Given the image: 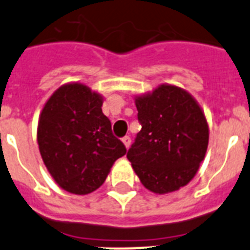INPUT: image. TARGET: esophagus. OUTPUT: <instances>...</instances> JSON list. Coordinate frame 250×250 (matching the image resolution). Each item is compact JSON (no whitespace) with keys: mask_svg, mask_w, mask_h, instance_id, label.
<instances>
[{"mask_svg":"<svg viewBox=\"0 0 250 250\" xmlns=\"http://www.w3.org/2000/svg\"><path fill=\"white\" fill-rule=\"evenodd\" d=\"M122 141H123V144H125V146L127 148L131 146V137H129V136H125V137L122 138Z\"/></svg>","mask_w":250,"mask_h":250,"instance_id":"34e87169","label":"esophagus"}]
</instances>
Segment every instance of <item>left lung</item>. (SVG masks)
Returning a JSON list of instances; mask_svg holds the SVG:
<instances>
[{
	"label": "left lung",
	"mask_w": 250,
	"mask_h": 250,
	"mask_svg": "<svg viewBox=\"0 0 250 250\" xmlns=\"http://www.w3.org/2000/svg\"><path fill=\"white\" fill-rule=\"evenodd\" d=\"M141 125L127 152L148 190L174 192L196 175L208 145V125L200 105L180 87L161 85L136 99Z\"/></svg>",
	"instance_id": "obj_1"
}]
</instances>
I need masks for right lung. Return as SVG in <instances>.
<instances>
[{
  "instance_id": "right-lung-1",
  "label": "right lung",
  "mask_w": 250,
  "mask_h": 250,
  "mask_svg": "<svg viewBox=\"0 0 250 250\" xmlns=\"http://www.w3.org/2000/svg\"><path fill=\"white\" fill-rule=\"evenodd\" d=\"M99 94L81 83L61 86L42 110L38 145L48 171L75 194L98 189L127 148L112 132Z\"/></svg>"
}]
</instances>
